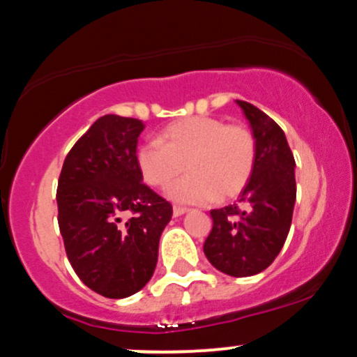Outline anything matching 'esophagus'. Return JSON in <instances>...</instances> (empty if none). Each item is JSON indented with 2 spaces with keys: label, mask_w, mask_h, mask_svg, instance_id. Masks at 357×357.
<instances>
[{
  "label": "esophagus",
  "mask_w": 357,
  "mask_h": 357,
  "mask_svg": "<svg viewBox=\"0 0 357 357\" xmlns=\"http://www.w3.org/2000/svg\"><path fill=\"white\" fill-rule=\"evenodd\" d=\"M187 208H182V206H174V216L175 218H178V216H182V214H185L187 213Z\"/></svg>",
  "instance_id": "esophagus-1"
}]
</instances>
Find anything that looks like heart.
<instances>
[{
	"label": "heart",
	"mask_w": 357,
	"mask_h": 357,
	"mask_svg": "<svg viewBox=\"0 0 357 357\" xmlns=\"http://www.w3.org/2000/svg\"><path fill=\"white\" fill-rule=\"evenodd\" d=\"M255 139L243 126L208 116L180 119L162 129L158 141L141 144L136 163L144 182L165 189L189 168V175L168 189L182 204H206L218 195L233 197L250 180Z\"/></svg>",
	"instance_id": "1"
}]
</instances>
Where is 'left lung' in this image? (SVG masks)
<instances>
[{
    "label": "left lung",
    "mask_w": 357,
    "mask_h": 357,
    "mask_svg": "<svg viewBox=\"0 0 357 357\" xmlns=\"http://www.w3.org/2000/svg\"><path fill=\"white\" fill-rule=\"evenodd\" d=\"M255 139V165L240 206L213 209L204 254L218 271L248 278L274 262L287 238L296 202L294 156L284 131L252 103L236 100Z\"/></svg>",
    "instance_id": "obj_1"
}]
</instances>
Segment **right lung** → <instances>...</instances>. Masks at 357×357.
<instances>
[{"instance_id":"add662e5","label":"right lung","mask_w":357,"mask_h":357,"mask_svg":"<svg viewBox=\"0 0 357 357\" xmlns=\"http://www.w3.org/2000/svg\"><path fill=\"white\" fill-rule=\"evenodd\" d=\"M143 129L137 119H97L68 153L57 182V221L73 269L112 300L146 286L174 213L143 183L136 163Z\"/></svg>"}]
</instances>
